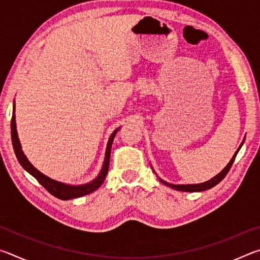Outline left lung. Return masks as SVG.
<instances>
[{
  "mask_svg": "<svg viewBox=\"0 0 260 260\" xmlns=\"http://www.w3.org/2000/svg\"><path fill=\"white\" fill-rule=\"evenodd\" d=\"M244 140H245V138H244ZM244 140L242 141L241 146L239 147V149H237L236 152L234 153V156H233V158L230 160V162H228L225 169H223V170L221 171V172L215 175V177H213L212 179L209 180V181L203 182V183H196V184H173V183H169V182L164 181V180H161L159 177H158V179H159V181H160L161 183H164L165 186L172 188V189H175V190H179V191L193 192V191H204V190H208V189L212 188V187H214V186H217V184H218L220 181H221V180H222L223 178L226 177V174L228 173V171L231 170L233 162H234V159H235V157H236V155H237V152L240 151L241 147L243 146ZM153 172H155V171H153ZM155 173H156V172H155Z\"/></svg>",
  "mask_w": 260,
  "mask_h": 260,
  "instance_id": "obj_1",
  "label": "left lung"
}]
</instances>
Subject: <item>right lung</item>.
Listing matches in <instances>:
<instances>
[{"label":"right lung","instance_id":"add662e5","mask_svg":"<svg viewBox=\"0 0 260 260\" xmlns=\"http://www.w3.org/2000/svg\"><path fill=\"white\" fill-rule=\"evenodd\" d=\"M120 127H118L116 131H113V133L110 136L107 144V150H105V157L103 161V166L101 169V172L99 173L93 181L85 183V184H68L63 183L56 180L47 177L40 171L35 169V167L30 164V161L27 159V157L25 156L24 151L21 150V144L18 139V133H17V127H16V116H15V101H14V113H12V119H11V140H12V146H14V150L16 153L17 159H18L19 164L24 167L25 171L34 177L38 180L39 183H41L51 195L63 201L78 199V197L88 195V193L95 191L96 189H99L101 184L104 182L105 177H107L108 171H109V164H110V153H111V147L114 136L116 133L119 131Z\"/></svg>","mask_w":260,"mask_h":260}]
</instances>
